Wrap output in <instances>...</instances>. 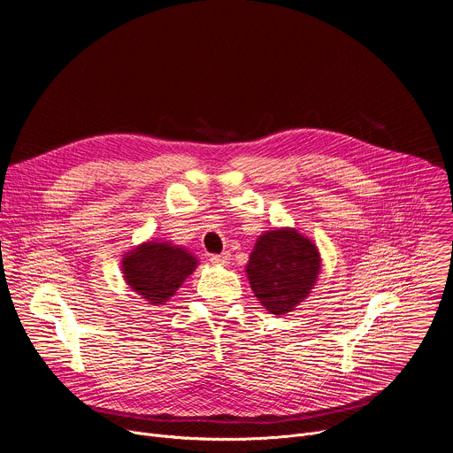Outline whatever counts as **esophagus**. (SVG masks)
<instances>
[{
    "label": "esophagus",
    "mask_w": 453,
    "mask_h": 453,
    "mask_svg": "<svg viewBox=\"0 0 453 453\" xmlns=\"http://www.w3.org/2000/svg\"><path fill=\"white\" fill-rule=\"evenodd\" d=\"M231 260V254L229 252H222V254H213L211 256V262L217 265H227Z\"/></svg>",
    "instance_id": "1"
}]
</instances>
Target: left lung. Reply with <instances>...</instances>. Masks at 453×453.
<instances>
[{"instance_id": "1", "label": "left lung", "mask_w": 453, "mask_h": 453, "mask_svg": "<svg viewBox=\"0 0 453 453\" xmlns=\"http://www.w3.org/2000/svg\"><path fill=\"white\" fill-rule=\"evenodd\" d=\"M250 288L271 313L285 315L308 297L320 254L311 240L292 227L265 231L256 240L245 267Z\"/></svg>"}]
</instances>
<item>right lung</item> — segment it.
Here are the masks:
<instances>
[{
  "label": "right lung",
  "mask_w": 453,
  "mask_h": 453,
  "mask_svg": "<svg viewBox=\"0 0 453 453\" xmlns=\"http://www.w3.org/2000/svg\"><path fill=\"white\" fill-rule=\"evenodd\" d=\"M199 260L180 245L150 240L123 256L121 271L127 285L147 304H165L188 276L197 269Z\"/></svg>",
  "instance_id": "right-lung-1"
}]
</instances>
